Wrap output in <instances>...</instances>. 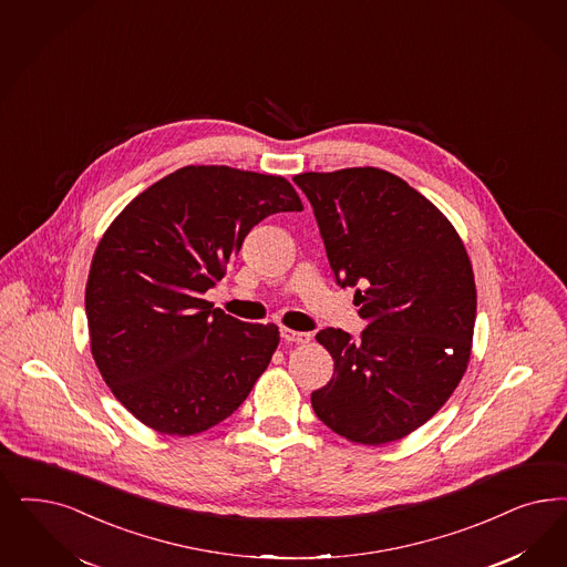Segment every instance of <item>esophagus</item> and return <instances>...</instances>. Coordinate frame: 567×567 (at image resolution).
Listing matches in <instances>:
<instances>
[{"instance_id": "1", "label": "esophagus", "mask_w": 567, "mask_h": 567, "mask_svg": "<svg viewBox=\"0 0 567 567\" xmlns=\"http://www.w3.org/2000/svg\"><path fill=\"white\" fill-rule=\"evenodd\" d=\"M280 337H282V341H287V343H308V341L312 339L310 332L293 331V329H287V327L280 329Z\"/></svg>"}]
</instances>
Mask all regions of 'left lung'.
Returning a JSON list of instances; mask_svg holds the SVG:
<instances>
[{
    "label": "left lung",
    "instance_id": "obj_1",
    "mask_svg": "<svg viewBox=\"0 0 567 567\" xmlns=\"http://www.w3.org/2000/svg\"><path fill=\"white\" fill-rule=\"evenodd\" d=\"M339 287L367 329H324L334 360L313 412L350 442L379 446L427 423L467 371L477 293L449 219L402 177L377 167L299 174Z\"/></svg>",
    "mask_w": 567,
    "mask_h": 567
}]
</instances>
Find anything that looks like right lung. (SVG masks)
<instances>
[{
	"instance_id": "right-lung-1",
	"label": "right lung",
	"mask_w": 567,
	"mask_h": 567,
	"mask_svg": "<svg viewBox=\"0 0 567 567\" xmlns=\"http://www.w3.org/2000/svg\"><path fill=\"white\" fill-rule=\"evenodd\" d=\"M293 186L217 165L158 179L111 224L92 259V355L118 402L151 430L195 435L228 419L266 371L276 324L203 299L268 215L301 212Z\"/></svg>"
}]
</instances>
